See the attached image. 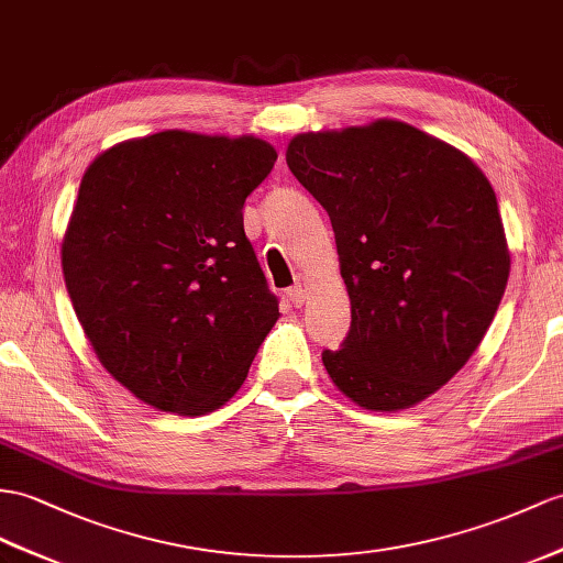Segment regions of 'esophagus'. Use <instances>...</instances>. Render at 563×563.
Masks as SVG:
<instances>
[{"mask_svg":"<svg viewBox=\"0 0 563 563\" xmlns=\"http://www.w3.org/2000/svg\"><path fill=\"white\" fill-rule=\"evenodd\" d=\"M306 296H308V289H306L303 282L294 284L291 289H289V298H291L294 306H303V303H306Z\"/></svg>","mask_w":563,"mask_h":563,"instance_id":"1","label":"esophagus"}]
</instances>
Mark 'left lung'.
<instances>
[{
    "instance_id": "left-lung-1",
    "label": "left lung",
    "mask_w": 563,
    "mask_h": 563,
    "mask_svg": "<svg viewBox=\"0 0 563 563\" xmlns=\"http://www.w3.org/2000/svg\"><path fill=\"white\" fill-rule=\"evenodd\" d=\"M286 164L332 219L351 329L322 363L351 401L408 408L468 363L509 282L495 188L404 121L300 133Z\"/></svg>"
}]
</instances>
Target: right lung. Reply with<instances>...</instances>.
Here are the masks:
<instances>
[{"mask_svg": "<svg viewBox=\"0 0 563 563\" xmlns=\"http://www.w3.org/2000/svg\"><path fill=\"white\" fill-rule=\"evenodd\" d=\"M277 153L243 135L162 131L95 159L62 243L76 318L107 373L167 413L243 385L279 298L243 231Z\"/></svg>", "mask_w": 563, "mask_h": 563, "instance_id": "right-lung-1", "label": "right lung"}]
</instances>
